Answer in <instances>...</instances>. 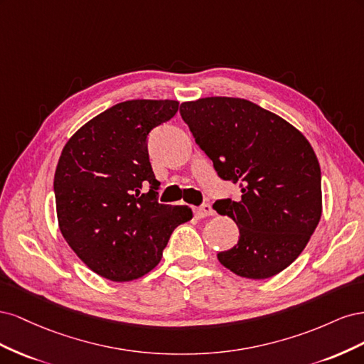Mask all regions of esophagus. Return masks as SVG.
I'll use <instances>...</instances> for the list:
<instances>
[{
  "label": "esophagus",
  "mask_w": 364,
  "mask_h": 364,
  "mask_svg": "<svg viewBox=\"0 0 364 364\" xmlns=\"http://www.w3.org/2000/svg\"><path fill=\"white\" fill-rule=\"evenodd\" d=\"M213 213H214V209H213V206L209 205V203H205V205H202V206L194 208V214H196L197 218L208 217V215H211Z\"/></svg>",
  "instance_id": "esophagus-1"
}]
</instances>
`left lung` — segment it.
I'll return each mask as SVG.
<instances>
[{
  "instance_id": "obj_1",
  "label": "left lung",
  "mask_w": 364,
  "mask_h": 364,
  "mask_svg": "<svg viewBox=\"0 0 364 364\" xmlns=\"http://www.w3.org/2000/svg\"><path fill=\"white\" fill-rule=\"evenodd\" d=\"M196 144L241 199L214 209L234 220L238 243L217 258L238 277L266 279L301 255L322 215V174L310 142L287 121L243 98L181 105Z\"/></svg>"
}]
</instances>
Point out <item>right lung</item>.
Instances as JSON below:
<instances>
[{
	"label": "right lung",
	"mask_w": 364,
	"mask_h": 364,
	"mask_svg": "<svg viewBox=\"0 0 364 364\" xmlns=\"http://www.w3.org/2000/svg\"><path fill=\"white\" fill-rule=\"evenodd\" d=\"M174 100H129L75 132L54 174L59 228L70 247L100 277L123 282L158 266L188 206L159 203L147 136L178 112Z\"/></svg>",
	"instance_id": "add662e5"
}]
</instances>
